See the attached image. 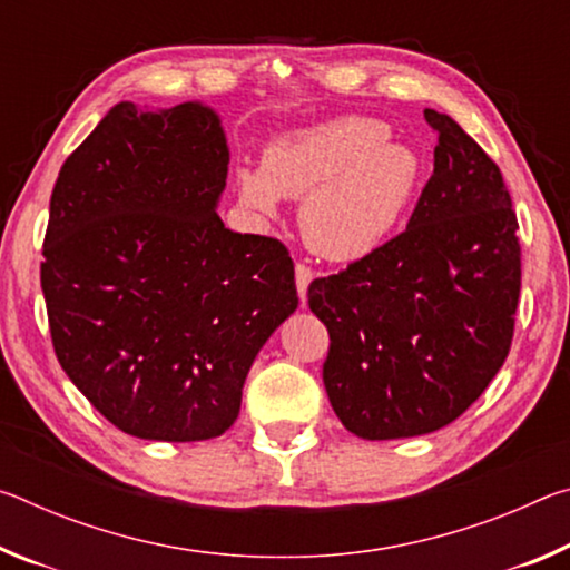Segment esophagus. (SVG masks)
Returning <instances> with one entry per match:
<instances>
[{"instance_id": "1", "label": "esophagus", "mask_w": 570, "mask_h": 570, "mask_svg": "<svg viewBox=\"0 0 570 570\" xmlns=\"http://www.w3.org/2000/svg\"><path fill=\"white\" fill-rule=\"evenodd\" d=\"M294 274H296V292H298V296H302V302H306V288H308V284H312L314 272L304 264H296Z\"/></svg>"}]
</instances>
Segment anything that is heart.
Masks as SVG:
<instances>
[{"mask_svg":"<svg viewBox=\"0 0 570 570\" xmlns=\"http://www.w3.org/2000/svg\"><path fill=\"white\" fill-rule=\"evenodd\" d=\"M390 135L364 115L286 132L268 142L262 168L238 170L240 198L262 214L304 198L298 230L308 248L330 262L370 256L400 226L422 176L417 153Z\"/></svg>","mask_w":570,"mask_h":570,"instance_id":"obj_1","label":"heart"}]
</instances>
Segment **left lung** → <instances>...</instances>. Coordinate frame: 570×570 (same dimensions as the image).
Returning <instances> with one entry per match:
<instances>
[{
  "instance_id": "1",
  "label": "left lung",
  "mask_w": 570,
  "mask_h": 570,
  "mask_svg": "<svg viewBox=\"0 0 570 570\" xmlns=\"http://www.w3.org/2000/svg\"><path fill=\"white\" fill-rule=\"evenodd\" d=\"M435 170L407 230L340 274L314 278L308 308L330 332L324 387L356 438L445 428L503 366L520 294L513 200L470 135L445 112Z\"/></svg>"
}]
</instances>
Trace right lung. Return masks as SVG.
Instances as JSON below:
<instances>
[{
	"label": "right lung",
	"mask_w": 570,
	"mask_h": 570,
	"mask_svg": "<svg viewBox=\"0 0 570 570\" xmlns=\"http://www.w3.org/2000/svg\"><path fill=\"white\" fill-rule=\"evenodd\" d=\"M228 158L208 105L118 102L57 176L42 248L55 354L132 438L224 435L256 354L298 306L282 240L216 214Z\"/></svg>",
	"instance_id": "1"
}]
</instances>
